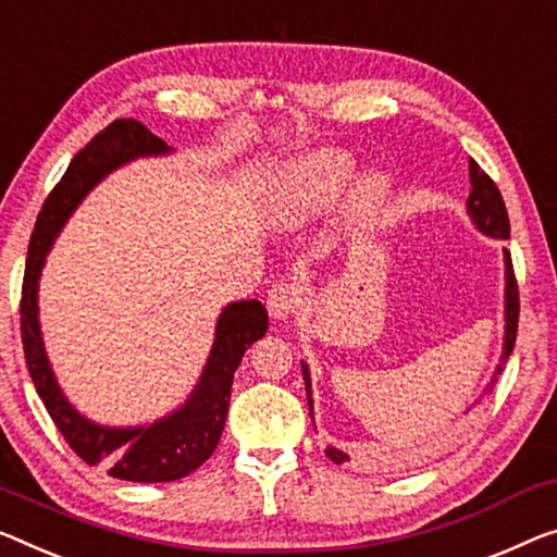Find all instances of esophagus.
<instances>
[{
    "instance_id": "34e87169",
    "label": "esophagus",
    "mask_w": 557,
    "mask_h": 557,
    "mask_svg": "<svg viewBox=\"0 0 557 557\" xmlns=\"http://www.w3.org/2000/svg\"><path fill=\"white\" fill-rule=\"evenodd\" d=\"M302 297L300 289L295 285H287V282H280V285H272L268 293V310L275 320H287L297 307H300Z\"/></svg>"
}]
</instances>
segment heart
Masks as SVG:
<instances>
[{"instance_id":"heart-1","label":"heart","mask_w":557,"mask_h":557,"mask_svg":"<svg viewBox=\"0 0 557 557\" xmlns=\"http://www.w3.org/2000/svg\"><path fill=\"white\" fill-rule=\"evenodd\" d=\"M355 174V160L339 149H318L305 154L295 164L285 185L280 187L272 218L277 225L293 227L305 220L330 210L345 195ZM389 195V180L383 172L362 174L355 185V207L360 212H372Z\"/></svg>"}]
</instances>
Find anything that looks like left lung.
I'll list each match as a JSON object with an SVG mask.
<instances>
[{
    "instance_id": "1",
    "label": "left lung",
    "mask_w": 557,
    "mask_h": 557,
    "mask_svg": "<svg viewBox=\"0 0 557 557\" xmlns=\"http://www.w3.org/2000/svg\"><path fill=\"white\" fill-rule=\"evenodd\" d=\"M470 197L465 207H468V218L472 220L478 232H483L485 237L493 239H508L510 237V220H508V210H505V202L500 197V189L495 187V182L487 177V174L480 170V164L475 160H470ZM503 262H505V332H503V355L500 362L493 372L491 383L483 389V395L493 393V387L497 383V375H500L505 362H508L512 347H516V335H518V312H520V302H518V285H516V272H512V260L510 252L503 247ZM302 377H305V389H307V405H310V414H312V377L310 370H307V362H302ZM483 395L478 397L475 403L483 400ZM472 408V405H470ZM468 408V410H470ZM314 422V414H312ZM327 458H332L335 462H345L347 455L337 447L327 445Z\"/></svg>"
}]
</instances>
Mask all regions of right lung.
<instances>
[{"mask_svg":"<svg viewBox=\"0 0 557 557\" xmlns=\"http://www.w3.org/2000/svg\"><path fill=\"white\" fill-rule=\"evenodd\" d=\"M174 149L154 137L143 122L114 120L85 149L74 154L45 207L29 239L27 270L22 285V345L32 383L49 418L74 453L87 465H104L112 478L129 483H172L197 470L218 447L225 430L230 389L243 355L268 332V310L257 300L222 307L214 325L212 350L187 400L145 425H99L66 400L47 358L39 325V277L66 220L107 174L124 164L164 157Z\"/></svg>","mask_w":557,"mask_h":557,"instance_id":"right-lung-1","label":"right lung"}]
</instances>
